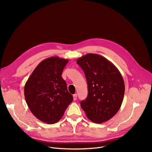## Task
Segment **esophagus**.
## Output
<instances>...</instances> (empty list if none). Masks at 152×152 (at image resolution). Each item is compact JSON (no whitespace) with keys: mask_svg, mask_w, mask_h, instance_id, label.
I'll list each match as a JSON object with an SVG mask.
<instances>
[{"mask_svg":"<svg viewBox=\"0 0 152 152\" xmlns=\"http://www.w3.org/2000/svg\"><path fill=\"white\" fill-rule=\"evenodd\" d=\"M73 99L74 100H76L77 99V94H73Z\"/></svg>","mask_w":152,"mask_h":152,"instance_id":"1","label":"esophagus"}]
</instances>
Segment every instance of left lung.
<instances>
[{"label": "left lung", "instance_id": "8db88e82", "mask_svg": "<svg viewBox=\"0 0 152 152\" xmlns=\"http://www.w3.org/2000/svg\"><path fill=\"white\" fill-rule=\"evenodd\" d=\"M88 85V96L80 102L87 118L96 123L107 121L118 111L125 86L123 77L114 65L104 57L88 53L77 59Z\"/></svg>", "mask_w": 152, "mask_h": 152}]
</instances>
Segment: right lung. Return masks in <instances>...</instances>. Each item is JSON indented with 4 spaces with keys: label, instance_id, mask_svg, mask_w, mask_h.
Segmentation results:
<instances>
[{
    "label": "right lung",
    "instance_id": "right-lung-1",
    "mask_svg": "<svg viewBox=\"0 0 152 152\" xmlns=\"http://www.w3.org/2000/svg\"><path fill=\"white\" fill-rule=\"evenodd\" d=\"M68 62V59L58 56L44 59L25 83L24 94L29 109L42 122H58L73 100L61 76Z\"/></svg>",
    "mask_w": 152,
    "mask_h": 152
}]
</instances>
